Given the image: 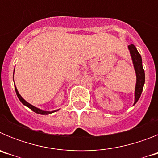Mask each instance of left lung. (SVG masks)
<instances>
[{
  "instance_id": "8db88e82",
  "label": "left lung",
  "mask_w": 158,
  "mask_h": 158,
  "mask_svg": "<svg viewBox=\"0 0 158 158\" xmlns=\"http://www.w3.org/2000/svg\"><path fill=\"white\" fill-rule=\"evenodd\" d=\"M130 53H131L132 61H133L134 67H135V73H136V86H135V104H136L137 101L140 98L141 94H142V89L145 84V71L142 67V57L139 51H137L136 47L135 45L131 44L128 46Z\"/></svg>"
}]
</instances>
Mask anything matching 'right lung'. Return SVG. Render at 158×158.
<instances>
[{
  "mask_svg": "<svg viewBox=\"0 0 158 158\" xmlns=\"http://www.w3.org/2000/svg\"><path fill=\"white\" fill-rule=\"evenodd\" d=\"M15 90H16V95H17L18 98H19V100H20V102H21L22 104H24L25 106H27V107H29L31 111H35V113H37V114H40V115H49V114H51V113H53L54 111H42V110L39 109V108H37V107H34L33 105H31V104H30L29 103H27L26 100H23V98H22V96L19 95V93H18L17 91V89H16V87H15Z\"/></svg>",
  "mask_w": 158,
  "mask_h": 158,
  "instance_id": "right-lung-1",
  "label": "right lung"
}]
</instances>
